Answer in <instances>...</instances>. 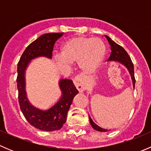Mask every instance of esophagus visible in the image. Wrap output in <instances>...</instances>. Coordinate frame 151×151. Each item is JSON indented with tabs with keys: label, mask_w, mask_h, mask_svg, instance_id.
<instances>
[{
	"label": "esophagus",
	"mask_w": 151,
	"mask_h": 151,
	"mask_svg": "<svg viewBox=\"0 0 151 151\" xmlns=\"http://www.w3.org/2000/svg\"><path fill=\"white\" fill-rule=\"evenodd\" d=\"M74 83L75 85L76 88H77L80 92H83V91L85 89V85L84 83V77L81 74H79L77 75L74 79Z\"/></svg>",
	"instance_id": "1"
}]
</instances>
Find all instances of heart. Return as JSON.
I'll return each instance as SVG.
<instances>
[{
  "instance_id": "1",
  "label": "heart",
  "mask_w": 151,
  "mask_h": 151,
  "mask_svg": "<svg viewBox=\"0 0 151 151\" xmlns=\"http://www.w3.org/2000/svg\"><path fill=\"white\" fill-rule=\"evenodd\" d=\"M106 47L99 39L79 36L67 40L60 49L62 58L68 63L79 62L80 66L85 71L96 68L103 60ZM66 61L62 60L63 63Z\"/></svg>"
}]
</instances>
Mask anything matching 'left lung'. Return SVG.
I'll list each match as a JSON object with an SVG mask.
<instances>
[{"mask_svg": "<svg viewBox=\"0 0 151 151\" xmlns=\"http://www.w3.org/2000/svg\"><path fill=\"white\" fill-rule=\"evenodd\" d=\"M106 36V39L109 42V45H111V50H112V52H111L110 56H109L108 60H115V61H118L121 63H122L123 65H124L126 68H128V70L130 72L131 76H132V81H133V85L134 88L135 87V77H134V64L132 63V60H131V58L129 57V54L127 53V52L122 47L120 46L119 45L115 43V42L112 40L109 36ZM89 120H90V123L92 126V127L95 130L99 131V132H107L106 129H102V128L99 127V126H97L93 121H92V119L91 118V117L89 116Z\"/></svg>", "mask_w": 151, "mask_h": 151, "instance_id": "left-lung-1", "label": "left lung"}]
</instances>
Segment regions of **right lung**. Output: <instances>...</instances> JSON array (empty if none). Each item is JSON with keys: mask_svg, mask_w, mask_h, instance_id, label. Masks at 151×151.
<instances>
[{"mask_svg": "<svg viewBox=\"0 0 151 151\" xmlns=\"http://www.w3.org/2000/svg\"><path fill=\"white\" fill-rule=\"evenodd\" d=\"M63 33H50L39 36L30 43L22 53L17 63L18 100L19 107L28 122L31 126L46 132L59 130L66 121V117L74 97L78 93L73 81L67 79L60 80L61 99L50 109L42 111L29 103L25 89V70L32 59L39 56L51 58L54 45Z\"/></svg>", "mask_w": 151, "mask_h": 151, "instance_id": "1", "label": "right lung"}]
</instances>
